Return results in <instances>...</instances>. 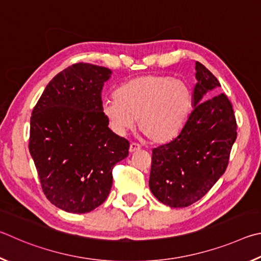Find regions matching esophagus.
I'll return each mask as SVG.
<instances>
[{"instance_id": "obj_1", "label": "esophagus", "mask_w": 261, "mask_h": 261, "mask_svg": "<svg viewBox=\"0 0 261 261\" xmlns=\"http://www.w3.org/2000/svg\"><path fill=\"white\" fill-rule=\"evenodd\" d=\"M141 149V145L136 142H132L129 145V152H135Z\"/></svg>"}]
</instances>
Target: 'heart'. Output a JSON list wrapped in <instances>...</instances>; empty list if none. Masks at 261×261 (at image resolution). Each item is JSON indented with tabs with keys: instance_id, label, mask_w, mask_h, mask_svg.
<instances>
[{
	"instance_id": "b5f03b06",
	"label": "heart",
	"mask_w": 261,
	"mask_h": 261,
	"mask_svg": "<svg viewBox=\"0 0 261 261\" xmlns=\"http://www.w3.org/2000/svg\"><path fill=\"white\" fill-rule=\"evenodd\" d=\"M191 109V91L184 80L162 74L136 76L125 82L105 100L104 118L114 133L123 135L135 126L154 143L179 133Z\"/></svg>"
}]
</instances>
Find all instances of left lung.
<instances>
[{
    "instance_id": "8db88e82",
    "label": "left lung",
    "mask_w": 261,
    "mask_h": 261,
    "mask_svg": "<svg viewBox=\"0 0 261 261\" xmlns=\"http://www.w3.org/2000/svg\"><path fill=\"white\" fill-rule=\"evenodd\" d=\"M194 110L174 139L152 150L149 186L159 202L186 207L207 194L229 162L237 136L230 100L225 94L204 100L220 84L208 68L196 62Z\"/></svg>"
}]
</instances>
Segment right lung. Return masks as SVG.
<instances>
[{"label": "right lung", "mask_w": 261, "mask_h": 261, "mask_svg": "<svg viewBox=\"0 0 261 261\" xmlns=\"http://www.w3.org/2000/svg\"><path fill=\"white\" fill-rule=\"evenodd\" d=\"M111 71L76 63L45 87L32 111L29 149L42 190L55 206L72 213L98 207L111 190L112 170L129 142L112 133L102 112Z\"/></svg>", "instance_id": "obj_1"}]
</instances>
